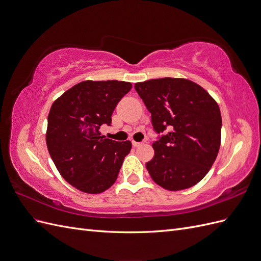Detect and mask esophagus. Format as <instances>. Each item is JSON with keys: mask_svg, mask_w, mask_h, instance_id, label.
<instances>
[{"mask_svg": "<svg viewBox=\"0 0 261 261\" xmlns=\"http://www.w3.org/2000/svg\"><path fill=\"white\" fill-rule=\"evenodd\" d=\"M143 145H144L143 143H137V141H134V140H133V146H134V147L137 148V147H140V146H143Z\"/></svg>", "mask_w": 261, "mask_h": 261, "instance_id": "1", "label": "esophagus"}]
</instances>
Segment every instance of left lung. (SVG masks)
<instances>
[{
    "label": "left lung",
    "instance_id": "8db88e82",
    "mask_svg": "<svg viewBox=\"0 0 261 261\" xmlns=\"http://www.w3.org/2000/svg\"><path fill=\"white\" fill-rule=\"evenodd\" d=\"M151 113L158 139L146 168L158 185L181 191L200 181L219 152L221 118L217 102L202 87L184 78H159L135 84Z\"/></svg>",
    "mask_w": 261,
    "mask_h": 261
}]
</instances>
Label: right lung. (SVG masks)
Listing matches in <instances>:
<instances>
[{
    "label": "right lung",
    "mask_w": 261,
    "mask_h": 261,
    "mask_svg": "<svg viewBox=\"0 0 261 261\" xmlns=\"http://www.w3.org/2000/svg\"><path fill=\"white\" fill-rule=\"evenodd\" d=\"M132 84L118 81H86L53 102L48 116L46 146L67 183L87 194H99L117 178L129 140L101 136L100 126L111 125L112 113Z\"/></svg>",
    "instance_id": "obj_1"
}]
</instances>
